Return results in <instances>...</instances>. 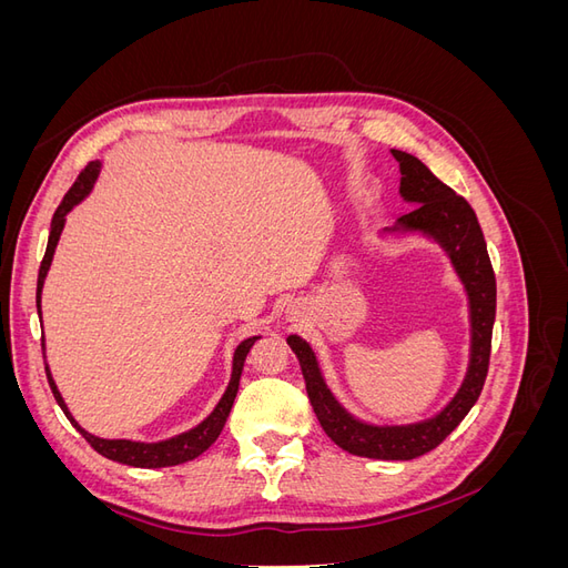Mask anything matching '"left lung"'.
<instances>
[{
	"mask_svg": "<svg viewBox=\"0 0 568 568\" xmlns=\"http://www.w3.org/2000/svg\"><path fill=\"white\" fill-rule=\"evenodd\" d=\"M395 161L400 163V194L409 203H419L415 211L398 217L393 230L422 232L448 251L450 261L469 294L471 307V359L469 372L462 388L434 419L407 426H369L353 419L343 409L332 390L326 388L317 357L313 348L301 336H288L286 343L296 353L305 390L315 415L338 448L357 457L369 459H415L448 438L457 424L469 415V409L484 390L488 365H490V338L495 322V272L488 257L486 239L480 232L476 213L467 199L455 194L448 184H443L432 170L412 153L390 149Z\"/></svg>",
	"mask_w": 568,
	"mask_h": 568,
	"instance_id": "8db88e82",
	"label": "left lung"
}]
</instances>
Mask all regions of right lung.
Wrapping results in <instances>:
<instances>
[{
	"label": "right lung",
	"instance_id": "add662e5",
	"mask_svg": "<svg viewBox=\"0 0 568 568\" xmlns=\"http://www.w3.org/2000/svg\"><path fill=\"white\" fill-rule=\"evenodd\" d=\"M99 161H92L84 165L82 173L78 175L75 184L68 189L63 201L59 203V209L54 213V217H51V232H49V242H47V251H44V257H42V265H40V274H38V313H40V294H42V284H44V277H47V270L51 265V257H54V248L59 244V236H61V230H63V222H65V213L73 209V205H78L84 196L90 194V189L94 186V180L99 175ZM257 336L253 338H246L236 346L234 351V365H232V379H230V386L225 390V395H222L217 407L211 412V417H205L196 428H192V432L186 434H180L175 438L170 440H161V443H134V440H109V438H97L92 434L84 432V428H80V424L71 417V412H68L61 393L54 384V379H51L49 374V367L47 369V379H49V386H51V393H54V398L59 403V407L63 409V415L71 419V424L78 428V432L82 434V438L88 440L92 448L104 455L113 462H120V464H128V467H140V469H159V467H175V464H182V462H189L199 457L201 453H205L211 448V445L215 443V438L220 436L222 426H225L227 417H230V409L234 405V398H236V390H239V376H242V369H244V359L251 351V346L255 343ZM42 353H44V341H42Z\"/></svg>",
	"mask_w": 568,
	"mask_h": 568
}]
</instances>
